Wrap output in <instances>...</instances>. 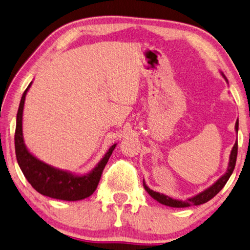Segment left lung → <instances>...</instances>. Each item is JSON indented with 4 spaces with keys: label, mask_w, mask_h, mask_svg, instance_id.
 I'll use <instances>...</instances> for the list:
<instances>
[{
    "label": "left lung",
    "mask_w": 250,
    "mask_h": 250,
    "mask_svg": "<svg viewBox=\"0 0 250 250\" xmlns=\"http://www.w3.org/2000/svg\"><path fill=\"white\" fill-rule=\"evenodd\" d=\"M235 128H236L237 132H238V120H237V122H236ZM237 152H238V143L236 142L234 147H232V149H231V153H230V159H229V165H228L227 173L225 174L224 176H222V177H220L218 181L214 184V185L208 188V189L204 190L203 193H200L198 195H196L195 197L188 198L187 200H185V202H182V200H177V199H173V198L168 197V196H165L163 194L157 193V191H154V190L150 189V188L147 187L145 185V183H144L145 190L150 196H152L154 199H156L158 203L163 204V205L169 206V207L181 208V207H189V206H193V205L194 206L202 205V204H205V203L208 202V200H210L212 197H215V196L223 189V187L226 185L227 181L229 179V177H230V175L232 174V171H234V168H235L236 159H237Z\"/></svg>",
    "instance_id": "obj_1"
}]
</instances>
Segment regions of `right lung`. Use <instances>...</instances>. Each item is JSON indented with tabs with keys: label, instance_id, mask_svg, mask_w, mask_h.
Returning a JSON list of instances; mask_svg holds the SVG:
<instances>
[{
	"label": "right lung",
	"instance_id": "1",
	"mask_svg": "<svg viewBox=\"0 0 250 250\" xmlns=\"http://www.w3.org/2000/svg\"><path fill=\"white\" fill-rule=\"evenodd\" d=\"M32 82L24 91L21 102H20L18 115H16V128H15V154L20 168L22 169L27 182L36 191L44 196L61 200H81L91 196L95 191L100 183L101 176L105 168L106 164L112 155L116 144H114L108 152L105 154L103 159L91 173L84 176H75L56 169L47 164L39 161L26 149L23 141L22 133V116L25 95L30 88Z\"/></svg>",
	"mask_w": 250,
	"mask_h": 250
}]
</instances>
